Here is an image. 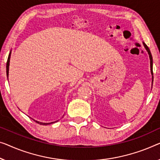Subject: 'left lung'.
I'll use <instances>...</instances> for the list:
<instances>
[{
	"label": "left lung",
	"instance_id": "left-lung-1",
	"mask_svg": "<svg viewBox=\"0 0 160 160\" xmlns=\"http://www.w3.org/2000/svg\"><path fill=\"white\" fill-rule=\"evenodd\" d=\"M144 44V46L145 47V49H147V51L148 52V54L149 55V59H150V67H151V73L152 75V82H153V66H152V65H153V60H152V54H151V52H150V50L149 49V47H147V44H145L144 43H143Z\"/></svg>",
	"mask_w": 160,
	"mask_h": 160
}]
</instances>
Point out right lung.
<instances>
[{
	"label": "right lung",
	"instance_id": "right-lung-1",
	"mask_svg": "<svg viewBox=\"0 0 160 160\" xmlns=\"http://www.w3.org/2000/svg\"><path fill=\"white\" fill-rule=\"evenodd\" d=\"M10 57H11V52L10 54H9L8 57V60H7V63H6V74H7V78H8V69H9V62H10ZM35 122H37V123H39L40 125H49V124H51V123H53L54 122H52V123H42V122H39V121H35L34 120Z\"/></svg>",
	"mask_w": 160,
	"mask_h": 160
}]
</instances>
